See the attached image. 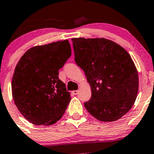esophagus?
I'll return each mask as SVG.
<instances>
[{
  "mask_svg": "<svg viewBox=\"0 0 154 154\" xmlns=\"http://www.w3.org/2000/svg\"><path fill=\"white\" fill-rule=\"evenodd\" d=\"M72 93V94H74V95H77L78 94V91H73Z\"/></svg>",
  "mask_w": 154,
  "mask_h": 154,
  "instance_id": "esophagus-1",
  "label": "esophagus"
}]
</instances>
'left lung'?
Here are the masks:
<instances>
[{
  "label": "left lung",
  "instance_id": "1",
  "mask_svg": "<svg viewBox=\"0 0 154 154\" xmlns=\"http://www.w3.org/2000/svg\"><path fill=\"white\" fill-rule=\"evenodd\" d=\"M75 61L91 85L85 107L95 119L114 122L126 114L138 93V74L131 56L108 39L72 38Z\"/></svg>",
  "mask_w": 154,
  "mask_h": 154
}]
</instances>
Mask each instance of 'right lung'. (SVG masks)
Segmentation results:
<instances>
[{
	"instance_id": "add662e5",
	"label": "right lung",
	"mask_w": 154,
	"mask_h": 154,
	"mask_svg": "<svg viewBox=\"0 0 154 154\" xmlns=\"http://www.w3.org/2000/svg\"><path fill=\"white\" fill-rule=\"evenodd\" d=\"M67 40L34 46L24 53L12 77L15 105L28 122L54 125L61 119L71 100L59 70L71 56Z\"/></svg>"
}]
</instances>
